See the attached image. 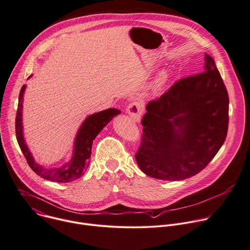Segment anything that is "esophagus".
<instances>
[{"mask_svg":"<svg viewBox=\"0 0 250 250\" xmlns=\"http://www.w3.org/2000/svg\"><path fill=\"white\" fill-rule=\"evenodd\" d=\"M127 114L131 117L132 120H134L135 122H140L141 117H142V113H143V109H142V105L139 102H131L126 109Z\"/></svg>","mask_w":250,"mask_h":250,"instance_id":"34e87169","label":"esophagus"}]
</instances>
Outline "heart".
I'll return each instance as SVG.
<instances>
[{
	"label": "heart",
	"mask_w": 250,
	"mask_h": 250,
	"mask_svg": "<svg viewBox=\"0 0 250 250\" xmlns=\"http://www.w3.org/2000/svg\"><path fill=\"white\" fill-rule=\"evenodd\" d=\"M168 78H169V71L168 70L161 71L160 74L158 75V77L155 79V82L153 84V88L156 89V90L161 88L165 84L166 81L168 80Z\"/></svg>",
	"instance_id": "1"
}]
</instances>
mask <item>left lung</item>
<instances>
[{
    "mask_svg": "<svg viewBox=\"0 0 250 250\" xmlns=\"http://www.w3.org/2000/svg\"><path fill=\"white\" fill-rule=\"evenodd\" d=\"M204 62V72L177 81L146 106L135 159L149 177L172 182L193 177L225 142L228 92L214 59L205 54Z\"/></svg>",
    "mask_w": 250,
    "mask_h": 250,
    "instance_id": "1",
    "label": "left lung"
}]
</instances>
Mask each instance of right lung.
<instances>
[{
	"mask_svg": "<svg viewBox=\"0 0 250 250\" xmlns=\"http://www.w3.org/2000/svg\"><path fill=\"white\" fill-rule=\"evenodd\" d=\"M30 75L28 78H30ZM26 85L21 87L19 96V106L16 118V134L19 145L34 173H36L41 178L57 182V183H69L79 179L84 175L86 168L90 163L91 148L93 140L99 134V132L112 121L113 118L121 114L118 109H107L93 115L88 116L83 122L75 135L73 151L70 160L59 168L46 169L43 166L37 164L28 149L27 144L23 136V126H22V103L23 95Z\"/></svg>",
	"mask_w": 250,
	"mask_h": 250,
	"instance_id": "right-lung-1",
	"label": "right lung"
}]
</instances>
